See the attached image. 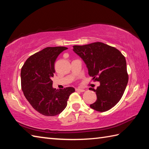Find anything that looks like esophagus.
<instances>
[{"label":"esophagus","mask_w":149,"mask_h":149,"mask_svg":"<svg viewBox=\"0 0 149 149\" xmlns=\"http://www.w3.org/2000/svg\"><path fill=\"white\" fill-rule=\"evenodd\" d=\"M75 90L77 91H80V92H83V91H85L83 89H81V88H76V89H75Z\"/></svg>","instance_id":"esophagus-1"}]
</instances>
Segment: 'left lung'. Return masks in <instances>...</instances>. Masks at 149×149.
<instances>
[{"label": "left lung", "mask_w": 149, "mask_h": 149, "mask_svg": "<svg viewBox=\"0 0 149 149\" xmlns=\"http://www.w3.org/2000/svg\"><path fill=\"white\" fill-rule=\"evenodd\" d=\"M73 50L83 60L90 76L99 81L95 91L97 100L90 107L104 112L111 109L121 99L128 83L125 57L118 49L95 42L73 46Z\"/></svg>", "instance_id": "1"}]
</instances>
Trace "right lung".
<instances>
[{"label": "right lung", "instance_id": "obj_1", "mask_svg": "<svg viewBox=\"0 0 149 149\" xmlns=\"http://www.w3.org/2000/svg\"><path fill=\"white\" fill-rule=\"evenodd\" d=\"M67 49L65 47H47L30 56L21 70V85L24 96L33 108L43 115L52 116L61 113L67 106L73 87L56 90L52 77L58 56Z\"/></svg>", "mask_w": 149, "mask_h": 149}]
</instances>
